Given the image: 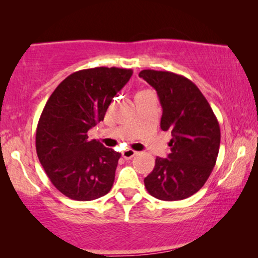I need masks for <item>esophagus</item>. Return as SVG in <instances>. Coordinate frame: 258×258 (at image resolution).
<instances>
[{"mask_svg":"<svg viewBox=\"0 0 258 258\" xmlns=\"http://www.w3.org/2000/svg\"><path fill=\"white\" fill-rule=\"evenodd\" d=\"M137 153L135 150H132V149H126L122 153V156L125 158V160H130V158H133L134 156H135Z\"/></svg>","mask_w":258,"mask_h":258,"instance_id":"esophagus-1","label":"esophagus"}]
</instances>
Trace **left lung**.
Wrapping results in <instances>:
<instances>
[{
	"label": "left lung",
	"mask_w": 258,
	"mask_h": 258,
	"mask_svg": "<svg viewBox=\"0 0 258 258\" xmlns=\"http://www.w3.org/2000/svg\"><path fill=\"white\" fill-rule=\"evenodd\" d=\"M157 91L163 114L161 129L170 130L171 153L156 157L144 178L148 192L162 201H181L204 185L216 164L221 130L207 98L186 77L146 69L139 74Z\"/></svg>",
	"instance_id": "8db88e82"
}]
</instances>
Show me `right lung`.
<instances>
[{"label": "right lung", "instance_id": "right-lung-1", "mask_svg": "<svg viewBox=\"0 0 258 258\" xmlns=\"http://www.w3.org/2000/svg\"><path fill=\"white\" fill-rule=\"evenodd\" d=\"M133 75L132 69L97 68L73 73L45 103L36 128V153L58 191L93 201L110 191L121 154L88 139L109 104Z\"/></svg>", "mask_w": 258, "mask_h": 258}]
</instances>
